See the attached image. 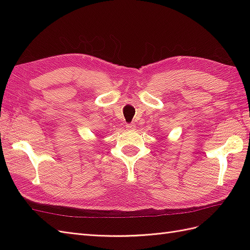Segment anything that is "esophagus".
I'll list each match as a JSON object with an SVG mask.
<instances>
[{
  "label": "esophagus",
  "mask_w": 250,
  "mask_h": 250,
  "mask_svg": "<svg viewBox=\"0 0 250 250\" xmlns=\"http://www.w3.org/2000/svg\"><path fill=\"white\" fill-rule=\"evenodd\" d=\"M126 128L127 129H133V128H135V125H134V123H129V124H126Z\"/></svg>",
  "instance_id": "1"
}]
</instances>
